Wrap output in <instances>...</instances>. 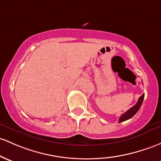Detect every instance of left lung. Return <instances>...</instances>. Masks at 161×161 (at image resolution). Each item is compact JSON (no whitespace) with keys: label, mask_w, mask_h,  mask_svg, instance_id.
<instances>
[{"label":"left lung","mask_w":161,"mask_h":161,"mask_svg":"<svg viewBox=\"0 0 161 161\" xmlns=\"http://www.w3.org/2000/svg\"><path fill=\"white\" fill-rule=\"evenodd\" d=\"M144 94H143L140 97V98H139L137 102L135 104V105H134L133 107L130 108V109H128V110L125 113H124L123 114H121V117L119 118V123L130 119V118H131L134 115H135L136 113L138 112V110L140 109L141 105H142V102H143V100H144Z\"/></svg>","instance_id":"obj_1"}]
</instances>
